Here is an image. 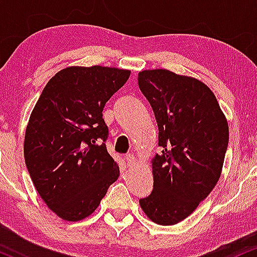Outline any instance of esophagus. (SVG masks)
<instances>
[{"label":"esophagus","mask_w":257,"mask_h":257,"mask_svg":"<svg viewBox=\"0 0 257 257\" xmlns=\"http://www.w3.org/2000/svg\"><path fill=\"white\" fill-rule=\"evenodd\" d=\"M125 160H126V163H127L128 166H134L135 164H136V161H137L134 154H126L125 155Z\"/></svg>","instance_id":"esophagus-1"}]
</instances>
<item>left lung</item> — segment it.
Instances as JSON below:
<instances>
[{
	"label": "left lung",
	"mask_w": 257,
	"mask_h": 257,
	"mask_svg": "<svg viewBox=\"0 0 257 257\" xmlns=\"http://www.w3.org/2000/svg\"><path fill=\"white\" fill-rule=\"evenodd\" d=\"M138 86L159 128L160 154L153 160V191L140 199L153 222L176 224L214 189L228 147V123L211 90L166 69L138 74Z\"/></svg>",
	"instance_id": "obj_1"
}]
</instances>
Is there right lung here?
<instances>
[{
  "label": "right lung",
  "mask_w": 257,
  "mask_h": 257,
  "mask_svg": "<svg viewBox=\"0 0 257 257\" xmlns=\"http://www.w3.org/2000/svg\"><path fill=\"white\" fill-rule=\"evenodd\" d=\"M130 71L70 66L47 82L29 120L24 158L36 191L66 221L90 216L120 171L106 151L103 109Z\"/></svg>",
  "instance_id": "obj_1"
}]
</instances>
